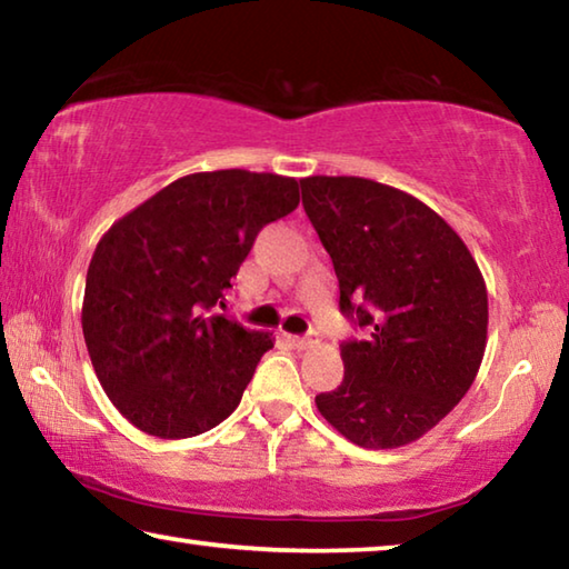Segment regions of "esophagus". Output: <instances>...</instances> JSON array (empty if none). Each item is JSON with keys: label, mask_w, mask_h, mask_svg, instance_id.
Instances as JSON below:
<instances>
[{"label": "esophagus", "mask_w": 569, "mask_h": 569, "mask_svg": "<svg viewBox=\"0 0 569 569\" xmlns=\"http://www.w3.org/2000/svg\"><path fill=\"white\" fill-rule=\"evenodd\" d=\"M288 341H291L298 351H306V349H313V346L319 343V336H316V333H308V336H288Z\"/></svg>", "instance_id": "esophagus-1"}]
</instances>
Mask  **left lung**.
I'll use <instances>...</instances> for the list:
<instances>
[{"label":"left lung","instance_id":"left-lung-1","mask_svg":"<svg viewBox=\"0 0 569 569\" xmlns=\"http://www.w3.org/2000/svg\"><path fill=\"white\" fill-rule=\"evenodd\" d=\"M301 192L333 261L341 311L369 331L341 343V387L316 407L363 449L411 445L477 379L485 278L457 230L409 192L356 176L303 178Z\"/></svg>","mask_w":569,"mask_h":569}]
</instances>
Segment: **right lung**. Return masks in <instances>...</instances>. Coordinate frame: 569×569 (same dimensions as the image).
Listing matches in <instances>:
<instances>
[{"label": "right lung", "mask_w": 569, "mask_h": 569, "mask_svg": "<svg viewBox=\"0 0 569 569\" xmlns=\"http://www.w3.org/2000/svg\"><path fill=\"white\" fill-rule=\"evenodd\" d=\"M298 200V180L276 172H192L100 238L84 283L82 333L104 393L132 427L188 439L236 411L276 339L216 306L258 230Z\"/></svg>", "instance_id": "obj_1"}]
</instances>
